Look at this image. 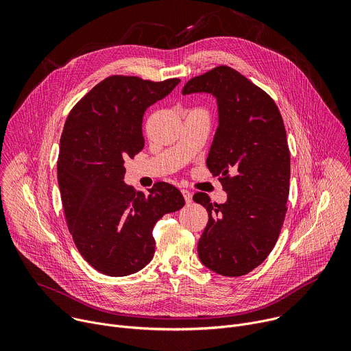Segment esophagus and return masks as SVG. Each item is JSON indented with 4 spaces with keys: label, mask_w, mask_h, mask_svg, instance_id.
<instances>
[{
    "label": "esophagus",
    "mask_w": 351,
    "mask_h": 351,
    "mask_svg": "<svg viewBox=\"0 0 351 351\" xmlns=\"http://www.w3.org/2000/svg\"><path fill=\"white\" fill-rule=\"evenodd\" d=\"M182 194H183V197H184V202H186V204H190V203H191V199H193L191 193H190L189 190H182Z\"/></svg>",
    "instance_id": "1"
}]
</instances>
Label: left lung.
<instances>
[{
  "mask_svg": "<svg viewBox=\"0 0 351 351\" xmlns=\"http://www.w3.org/2000/svg\"><path fill=\"white\" fill-rule=\"evenodd\" d=\"M182 93L217 98L207 167L228 193L223 204L210 203L206 193L193 195L208 213L199 261L223 276L245 275L272 252L287 211L290 153L282 115L264 90L223 65L190 79Z\"/></svg>",
  "mask_w": 351,
  "mask_h": 351,
  "instance_id": "obj_1",
  "label": "left lung"
}]
</instances>
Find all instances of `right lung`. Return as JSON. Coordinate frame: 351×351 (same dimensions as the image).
Wrapping results in <instances>:
<instances>
[{"label": "right lung", "instance_id": "obj_1", "mask_svg": "<svg viewBox=\"0 0 351 351\" xmlns=\"http://www.w3.org/2000/svg\"><path fill=\"white\" fill-rule=\"evenodd\" d=\"M179 82L110 76L66 118L58 157L62 207L79 253L104 275L143 269L154 257V225L184 206L182 193L169 183L158 182L144 194L123 182L125 160L144 147L145 110Z\"/></svg>", "mask_w": 351, "mask_h": 351}]
</instances>
